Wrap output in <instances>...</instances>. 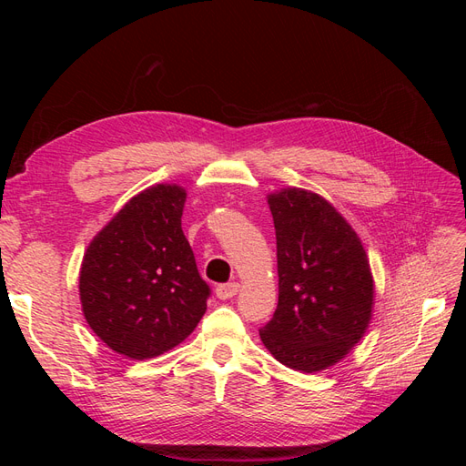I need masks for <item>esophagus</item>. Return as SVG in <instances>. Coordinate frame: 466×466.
<instances>
[{
  "label": "esophagus",
  "mask_w": 466,
  "mask_h": 466,
  "mask_svg": "<svg viewBox=\"0 0 466 466\" xmlns=\"http://www.w3.org/2000/svg\"><path fill=\"white\" fill-rule=\"evenodd\" d=\"M238 286L237 281H231V284H223V286H218V289H216V295H218V299H221V301H228V299H231V298H235V295L238 293Z\"/></svg>",
  "instance_id": "esophagus-1"
}]
</instances>
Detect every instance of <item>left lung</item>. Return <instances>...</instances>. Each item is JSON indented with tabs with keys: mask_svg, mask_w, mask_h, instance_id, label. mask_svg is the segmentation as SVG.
<instances>
[{
	"mask_svg": "<svg viewBox=\"0 0 466 466\" xmlns=\"http://www.w3.org/2000/svg\"><path fill=\"white\" fill-rule=\"evenodd\" d=\"M278 247V307L260 340L286 368L317 373L344 360L373 317L368 252L346 218L305 188L268 194Z\"/></svg>",
	"mask_w": 466,
	"mask_h": 466,
	"instance_id": "obj_1",
	"label": "left lung"
}]
</instances>
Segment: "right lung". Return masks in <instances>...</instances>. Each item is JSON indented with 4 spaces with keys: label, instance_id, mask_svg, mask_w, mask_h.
Returning <instances> with one entry per match:
<instances>
[{
    "label": "right lung",
    "instance_id": "right-lung-1",
    "mask_svg": "<svg viewBox=\"0 0 466 466\" xmlns=\"http://www.w3.org/2000/svg\"><path fill=\"white\" fill-rule=\"evenodd\" d=\"M185 202L187 190L178 185L142 190L83 255V317L120 356H161L188 338L206 313L209 288L180 225Z\"/></svg>",
    "mask_w": 466,
    "mask_h": 466
}]
</instances>
